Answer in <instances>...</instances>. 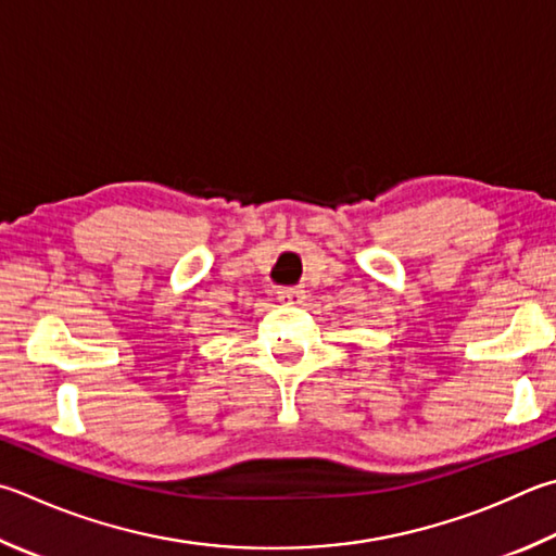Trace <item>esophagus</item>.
<instances>
[{
  "label": "esophagus",
  "mask_w": 556,
  "mask_h": 556,
  "mask_svg": "<svg viewBox=\"0 0 556 556\" xmlns=\"http://www.w3.org/2000/svg\"><path fill=\"white\" fill-rule=\"evenodd\" d=\"M306 299V291L301 287H287V289H279V301H285V304L296 306L301 301Z\"/></svg>",
  "instance_id": "obj_1"
}]
</instances>
